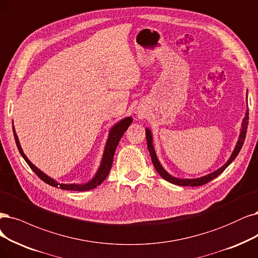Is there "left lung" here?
<instances>
[{"mask_svg": "<svg viewBox=\"0 0 258 258\" xmlns=\"http://www.w3.org/2000/svg\"><path fill=\"white\" fill-rule=\"evenodd\" d=\"M247 99V98H246ZM247 124H249V109L245 110V116L242 120L241 123V128H240V134H239V138H238V141L236 144V147L233 151V153L231 155V157L228 158V160L226 163L221 167L219 168L218 170L214 171V172L209 173L207 175L201 176V177H198V178H178V177H174L171 175L170 173H168L167 171L164 169V167L161 166V164L159 163V160L157 158V155L155 153V149L153 146V136H152V132L150 128H146V137H147V144H148V149L150 152V155H151V159H152V163H153L156 171L158 172V174L163 177L164 179L168 180L169 183H172L174 185H179V186H201L204 185L208 182H211L214 178H216L219 174H221L223 171L231 165L232 161L237 157L238 153H239L242 146H243V142L245 139V135H246V128H247Z\"/></svg>", "mask_w": 258, "mask_h": 258, "instance_id": "left-lung-1", "label": "left lung"}]
</instances>
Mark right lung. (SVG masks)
<instances>
[{
	"label": "right lung",
	"mask_w": 258,
	"mask_h": 258,
	"mask_svg": "<svg viewBox=\"0 0 258 258\" xmlns=\"http://www.w3.org/2000/svg\"><path fill=\"white\" fill-rule=\"evenodd\" d=\"M132 122H133V118L132 117H126V118L120 120L119 122H117L113 126H111V128L109 131V134H108V138L106 140V144H105L104 153H103V156H102L100 167H99L97 172H95L94 176L90 180H88L87 183H84V184H62V183H58L54 178H52L49 175H46L45 173H43L40 169H38L35 165H33V163H31V160L26 157V155L24 154V152H23V150L20 146V141H19V138L16 134V130H15L14 126H13V131H14L16 145L18 147L19 152H20L21 156L24 158V160L26 161L27 165L31 167V169L43 180V182H45L46 184H49L50 186H53V187H56V188H60V189H63V190H73V191H87V190L93 189L97 186H99L100 184H102L104 182V179L107 177L109 171L111 169V166H112L113 155H114V152H116V149L118 147L119 141L122 138L124 132H125L132 124Z\"/></svg>",
	"instance_id": "1"
}]
</instances>
